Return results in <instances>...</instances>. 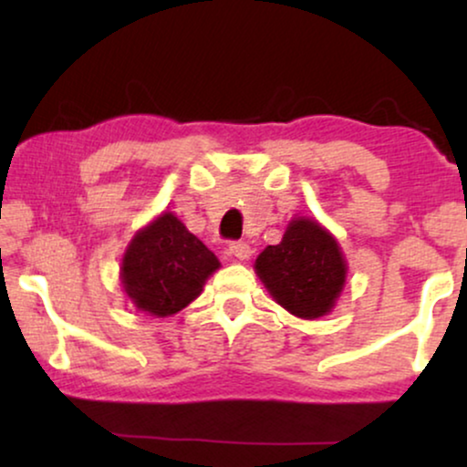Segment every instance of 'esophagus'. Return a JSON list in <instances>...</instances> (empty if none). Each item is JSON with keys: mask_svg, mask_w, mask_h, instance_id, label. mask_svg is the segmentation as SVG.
I'll return each instance as SVG.
<instances>
[{"mask_svg": "<svg viewBox=\"0 0 467 467\" xmlns=\"http://www.w3.org/2000/svg\"><path fill=\"white\" fill-rule=\"evenodd\" d=\"M251 253H253L251 246H248L246 242H232V244H229V254L240 261L251 259Z\"/></svg>", "mask_w": 467, "mask_h": 467, "instance_id": "1", "label": "esophagus"}]
</instances>
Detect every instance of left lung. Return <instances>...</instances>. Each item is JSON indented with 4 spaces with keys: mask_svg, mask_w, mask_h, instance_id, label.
I'll return each mask as SVG.
<instances>
[{
    "mask_svg": "<svg viewBox=\"0 0 467 467\" xmlns=\"http://www.w3.org/2000/svg\"><path fill=\"white\" fill-rule=\"evenodd\" d=\"M254 272L274 302L293 317L315 321L334 310L348 265L329 229L310 216H293L283 240L254 259Z\"/></svg>",
    "mask_w": 467,
    "mask_h": 467,
    "instance_id": "obj_1",
    "label": "left lung"
}]
</instances>
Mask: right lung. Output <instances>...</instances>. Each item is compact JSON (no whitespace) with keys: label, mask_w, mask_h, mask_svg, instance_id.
I'll return each mask as SVG.
<instances>
[{"label":"right lung","mask_w":467,"mask_h":467,"mask_svg":"<svg viewBox=\"0 0 467 467\" xmlns=\"http://www.w3.org/2000/svg\"><path fill=\"white\" fill-rule=\"evenodd\" d=\"M219 267L216 254L174 213H161L127 244L120 285L138 310L163 318L200 297Z\"/></svg>","instance_id":"1"}]
</instances>
